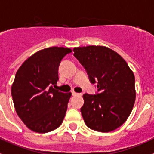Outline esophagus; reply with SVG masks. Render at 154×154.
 Wrapping results in <instances>:
<instances>
[{
    "instance_id": "esophagus-1",
    "label": "esophagus",
    "mask_w": 154,
    "mask_h": 154,
    "mask_svg": "<svg viewBox=\"0 0 154 154\" xmlns=\"http://www.w3.org/2000/svg\"><path fill=\"white\" fill-rule=\"evenodd\" d=\"M72 95H73V96H77V95H80V94H78V93H76L74 92V91H73V92H72Z\"/></svg>"
}]
</instances>
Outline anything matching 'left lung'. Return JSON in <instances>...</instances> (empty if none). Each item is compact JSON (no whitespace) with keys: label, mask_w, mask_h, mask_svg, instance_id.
<instances>
[{"label":"left lung","mask_w":154,"mask_h":154,"mask_svg":"<svg viewBox=\"0 0 154 154\" xmlns=\"http://www.w3.org/2000/svg\"><path fill=\"white\" fill-rule=\"evenodd\" d=\"M74 56L98 88L84 94L80 108L86 125L94 131L110 132L127 120L136 98L135 77L127 62L110 48L87 46L74 48Z\"/></svg>","instance_id":"1"}]
</instances>
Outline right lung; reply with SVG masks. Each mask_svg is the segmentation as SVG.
<instances>
[{
    "instance_id": "right-lung-1",
    "label": "right lung",
    "mask_w": 154,
    "mask_h": 154,
    "mask_svg": "<svg viewBox=\"0 0 154 154\" xmlns=\"http://www.w3.org/2000/svg\"><path fill=\"white\" fill-rule=\"evenodd\" d=\"M70 48L52 47L30 56L17 71L11 95L17 113L37 133H48L63 122L71 93L54 89L58 67Z\"/></svg>"
}]
</instances>
